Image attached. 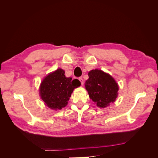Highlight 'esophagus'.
Returning <instances> with one entry per match:
<instances>
[{"label": "esophagus", "mask_w": 158, "mask_h": 158, "mask_svg": "<svg viewBox=\"0 0 158 158\" xmlns=\"http://www.w3.org/2000/svg\"><path fill=\"white\" fill-rule=\"evenodd\" d=\"M79 79V80H80V82H81V84H82V85H83L84 84V80H83V79H82V78H78Z\"/></svg>", "instance_id": "esophagus-1"}]
</instances>
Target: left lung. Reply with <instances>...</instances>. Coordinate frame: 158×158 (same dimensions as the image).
Wrapping results in <instances>:
<instances>
[{"label": "left lung", "instance_id": "8db88e82", "mask_svg": "<svg viewBox=\"0 0 158 158\" xmlns=\"http://www.w3.org/2000/svg\"><path fill=\"white\" fill-rule=\"evenodd\" d=\"M88 76L85 87L97 106L104 108L115 101L118 86L112 76L98 69L89 72Z\"/></svg>", "mask_w": 158, "mask_h": 158}]
</instances>
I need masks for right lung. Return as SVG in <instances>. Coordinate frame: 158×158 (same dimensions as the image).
<instances>
[{
  "label": "right lung",
  "instance_id": "1",
  "mask_svg": "<svg viewBox=\"0 0 158 158\" xmlns=\"http://www.w3.org/2000/svg\"><path fill=\"white\" fill-rule=\"evenodd\" d=\"M80 84L78 79L66 78L63 69H57L43 80L40 89L41 98L49 108L61 109L67 105L74 89Z\"/></svg>",
  "mask_w": 158,
  "mask_h": 158
}]
</instances>
